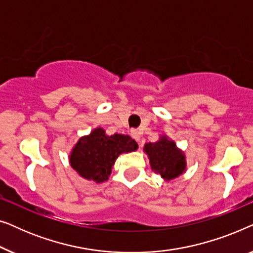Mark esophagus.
Segmentation results:
<instances>
[{
	"label": "esophagus",
	"instance_id": "obj_1",
	"mask_svg": "<svg viewBox=\"0 0 253 253\" xmlns=\"http://www.w3.org/2000/svg\"><path fill=\"white\" fill-rule=\"evenodd\" d=\"M131 137L136 141H138V143L140 141V132L138 130H131Z\"/></svg>",
	"mask_w": 253,
	"mask_h": 253
}]
</instances>
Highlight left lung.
Listing matches in <instances>:
<instances>
[{
  "label": "left lung",
  "mask_w": 253,
  "mask_h": 253,
  "mask_svg": "<svg viewBox=\"0 0 253 253\" xmlns=\"http://www.w3.org/2000/svg\"><path fill=\"white\" fill-rule=\"evenodd\" d=\"M144 152L150 160L151 169L165 181L181 176L186 169L184 152L167 134H162L155 143L144 145Z\"/></svg>",
  "instance_id": "obj_1"
}]
</instances>
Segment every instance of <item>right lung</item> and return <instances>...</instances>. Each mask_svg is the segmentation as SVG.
<instances>
[{
  "mask_svg": "<svg viewBox=\"0 0 253 253\" xmlns=\"http://www.w3.org/2000/svg\"><path fill=\"white\" fill-rule=\"evenodd\" d=\"M138 144L127 134L109 136L96 126L78 139L69 155V164L77 174L87 181H108L116 159L122 153L137 151Z\"/></svg>",
  "mask_w": 253,
  "mask_h": 253,
  "instance_id": "add662e5",
  "label": "right lung"
}]
</instances>
